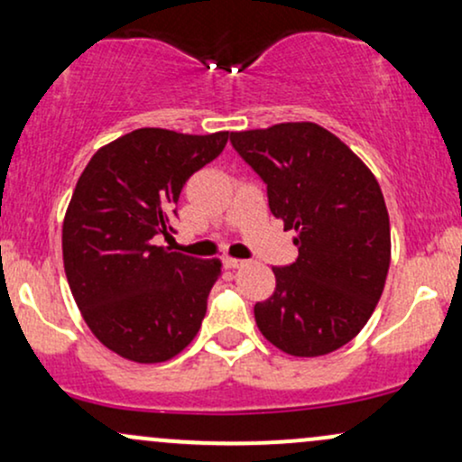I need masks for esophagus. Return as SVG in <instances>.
Wrapping results in <instances>:
<instances>
[{
    "mask_svg": "<svg viewBox=\"0 0 462 462\" xmlns=\"http://www.w3.org/2000/svg\"><path fill=\"white\" fill-rule=\"evenodd\" d=\"M245 264V261H236V258H224V267L226 269H238Z\"/></svg>",
    "mask_w": 462,
    "mask_h": 462,
    "instance_id": "esophagus-1",
    "label": "esophagus"
}]
</instances>
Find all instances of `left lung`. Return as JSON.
Segmentation results:
<instances>
[{"label":"left lung","instance_id":"8db88e82","mask_svg":"<svg viewBox=\"0 0 462 462\" xmlns=\"http://www.w3.org/2000/svg\"><path fill=\"white\" fill-rule=\"evenodd\" d=\"M230 143L267 187L272 215L298 232V261L273 269V295L254 306L263 337L291 356L343 347L369 321L389 272L378 180L317 124L232 132Z\"/></svg>","mask_w":462,"mask_h":462}]
</instances>
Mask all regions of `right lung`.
Segmentation results:
<instances>
[{"instance_id":"1","label":"right lung","mask_w":462,"mask_h":462,"mask_svg":"<svg viewBox=\"0 0 462 462\" xmlns=\"http://www.w3.org/2000/svg\"><path fill=\"white\" fill-rule=\"evenodd\" d=\"M227 132L141 128L99 150L79 176L62 226V261L84 321L134 363H162L193 341L219 261L153 245L169 236L187 180L224 152Z\"/></svg>"}]
</instances>
